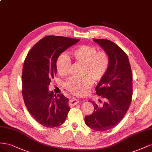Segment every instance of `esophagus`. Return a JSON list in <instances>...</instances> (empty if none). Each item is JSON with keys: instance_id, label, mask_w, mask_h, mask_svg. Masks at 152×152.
I'll return each instance as SVG.
<instances>
[{"instance_id": "obj_1", "label": "esophagus", "mask_w": 152, "mask_h": 152, "mask_svg": "<svg viewBox=\"0 0 152 152\" xmlns=\"http://www.w3.org/2000/svg\"><path fill=\"white\" fill-rule=\"evenodd\" d=\"M80 101L78 100V99H76L75 98H73L72 99H71V100L70 101V105L71 106H73L76 105V104L80 103Z\"/></svg>"}]
</instances>
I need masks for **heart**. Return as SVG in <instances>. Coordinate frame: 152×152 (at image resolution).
Instances as JSON below:
<instances>
[{
  "label": "heart",
  "mask_w": 152,
  "mask_h": 152,
  "mask_svg": "<svg viewBox=\"0 0 152 152\" xmlns=\"http://www.w3.org/2000/svg\"><path fill=\"white\" fill-rule=\"evenodd\" d=\"M73 58L77 62L84 64L83 77H71L65 82L64 86L69 92L75 95H83L94 85V80L100 81L105 76L109 66V57L103 51L97 52L94 46L82 45L72 51ZM71 61L67 54L62 53L58 55L56 67L60 76L67 75L70 70Z\"/></svg>",
  "instance_id": "obj_1"
}]
</instances>
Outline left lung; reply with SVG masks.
<instances>
[{"instance_id": "8db88e82", "label": "left lung", "mask_w": 152, "mask_h": 152, "mask_svg": "<svg viewBox=\"0 0 152 152\" xmlns=\"http://www.w3.org/2000/svg\"><path fill=\"white\" fill-rule=\"evenodd\" d=\"M109 57L105 76L96 87V94L106 98L102 107L90 100L94 107L91 115L85 117L90 129L104 131L118 124L126 114L132 96V75L127 54L115 43L107 39L93 40Z\"/></svg>"}]
</instances>
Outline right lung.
Instances as JSON below:
<instances>
[{
	"label": "right lung",
	"instance_id": "obj_1",
	"mask_svg": "<svg viewBox=\"0 0 152 152\" xmlns=\"http://www.w3.org/2000/svg\"><path fill=\"white\" fill-rule=\"evenodd\" d=\"M80 40L61 36L43 37L30 50L23 64L22 95L33 118L46 127L63 124L70 110L69 99L48 90L57 74L60 54Z\"/></svg>",
	"mask_w": 152,
	"mask_h": 152
}]
</instances>
